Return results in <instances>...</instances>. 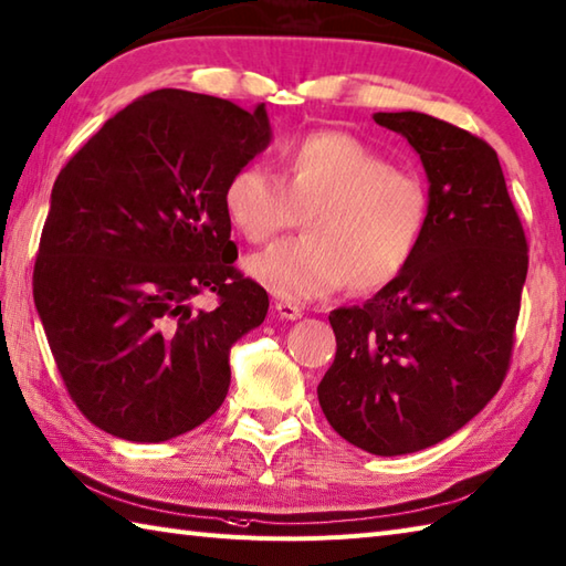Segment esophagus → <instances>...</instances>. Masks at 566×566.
Instances as JSON below:
<instances>
[{
  "label": "esophagus",
  "instance_id": "esophagus-1",
  "mask_svg": "<svg viewBox=\"0 0 566 566\" xmlns=\"http://www.w3.org/2000/svg\"><path fill=\"white\" fill-rule=\"evenodd\" d=\"M274 312L280 314L282 318H286V321H296V318H302V306H296V304H292V302H276L274 304Z\"/></svg>",
  "mask_w": 566,
  "mask_h": 566
}]
</instances>
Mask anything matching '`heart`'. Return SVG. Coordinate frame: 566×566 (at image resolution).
<instances>
[{
  "label": "heart",
  "instance_id": "obj_1",
  "mask_svg": "<svg viewBox=\"0 0 566 566\" xmlns=\"http://www.w3.org/2000/svg\"><path fill=\"white\" fill-rule=\"evenodd\" d=\"M228 220L252 245L292 228L304 235L248 262L276 296L308 302L348 284L373 294L400 280L429 226L427 186L395 169L370 144L340 129H314L280 151V176L248 164L223 191Z\"/></svg>",
  "mask_w": 566,
  "mask_h": 566
}]
</instances>
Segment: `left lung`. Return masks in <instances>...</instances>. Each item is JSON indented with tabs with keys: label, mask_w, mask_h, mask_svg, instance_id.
I'll return each instance as SVG.
<instances>
[{
	"label": "left lung",
	"mask_w": 566,
	"mask_h": 566,
	"mask_svg": "<svg viewBox=\"0 0 566 566\" xmlns=\"http://www.w3.org/2000/svg\"><path fill=\"white\" fill-rule=\"evenodd\" d=\"M424 164L429 226L400 280L328 321L336 358L318 402L375 457L434 447L473 419L511 368L527 240L489 142L424 113H375Z\"/></svg>",
	"instance_id": "left-lung-1"
}]
</instances>
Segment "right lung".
<instances>
[{
  "label": "right lung",
  "instance_id": "add662e5",
  "mask_svg": "<svg viewBox=\"0 0 566 566\" xmlns=\"http://www.w3.org/2000/svg\"><path fill=\"white\" fill-rule=\"evenodd\" d=\"M270 139L264 105L164 87L109 117L55 179L33 302L71 400L107 434L157 444L223 405L232 343L270 308L232 268L223 191ZM203 291L213 313L192 312Z\"/></svg>",
  "mask_w": 566,
  "mask_h": 566
}]
</instances>
